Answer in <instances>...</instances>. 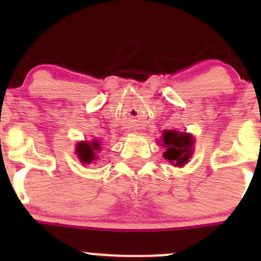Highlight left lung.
Masks as SVG:
<instances>
[{"instance_id": "obj_1", "label": "left lung", "mask_w": 261, "mask_h": 261, "mask_svg": "<svg viewBox=\"0 0 261 261\" xmlns=\"http://www.w3.org/2000/svg\"><path fill=\"white\" fill-rule=\"evenodd\" d=\"M193 137L187 133H179L175 130L163 132V146L167 147L165 158L174 166H183L192 155Z\"/></svg>"}]
</instances>
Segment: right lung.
<instances>
[{"instance_id": "add662e5", "label": "right lung", "mask_w": 261, "mask_h": 261, "mask_svg": "<svg viewBox=\"0 0 261 261\" xmlns=\"http://www.w3.org/2000/svg\"><path fill=\"white\" fill-rule=\"evenodd\" d=\"M98 141L80 142L77 145V154L82 163H91L96 159V151H99Z\"/></svg>"}]
</instances>
